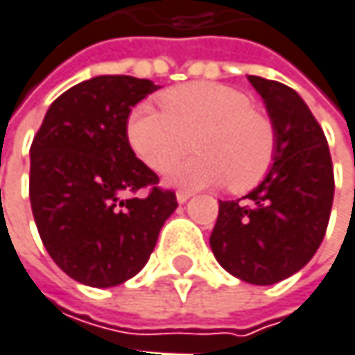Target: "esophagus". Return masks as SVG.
I'll use <instances>...</instances> for the list:
<instances>
[{
    "instance_id": "obj_1",
    "label": "esophagus",
    "mask_w": 355,
    "mask_h": 355,
    "mask_svg": "<svg viewBox=\"0 0 355 355\" xmlns=\"http://www.w3.org/2000/svg\"><path fill=\"white\" fill-rule=\"evenodd\" d=\"M189 199H191V193H189V191H178V193H177L178 203H187Z\"/></svg>"
}]
</instances>
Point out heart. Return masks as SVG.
<instances>
[{"label": "heart", "mask_w": 355, "mask_h": 355, "mask_svg": "<svg viewBox=\"0 0 355 355\" xmlns=\"http://www.w3.org/2000/svg\"><path fill=\"white\" fill-rule=\"evenodd\" d=\"M162 107L142 103L125 121V136L136 156L156 173L168 171L189 152L191 138L201 152L177 164L168 180L184 189L227 182L250 191L268 175L276 156V128L252 99L223 83H187L162 95Z\"/></svg>", "instance_id": "heart-1"}]
</instances>
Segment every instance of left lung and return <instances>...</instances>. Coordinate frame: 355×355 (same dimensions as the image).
<instances>
[{
  "instance_id": "8db88e82",
  "label": "left lung",
  "mask_w": 355,
  "mask_h": 355,
  "mask_svg": "<svg viewBox=\"0 0 355 355\" xmlns=\"http://www.w3.org/2000/svg\"><path fill=\"white\" fill-rule=\"evenodd\" d=\"M276 128V156L264 180L238 201H219L211 232L217 262L250 284L299 272L323 242L334 205V164L325 134L301 95L250 75Z\"/></svg>"
}]
</instances>
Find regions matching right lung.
Wrapping results in <instances>:
<instances>
[{
    "label": "right lung",
    "instance_id": "obj_1",
    "mask_svg": "<svg viewBox=\"0 0 355 355\" xmlns=\"http://www.w3.org/2000/svg\"><path fill=\"white\" fill-rule=\"evenodd\" d=\"M158 85L101 75L64 91L44 115L30 148V203L50 258L77 282L107 288L148 262L173 191L136 158L125 136L132 107ZM148 189L146 198L128 194Z\"/></svg>",
    "mask_w": 355,
    "mask_h": 355
}]
</instances>
